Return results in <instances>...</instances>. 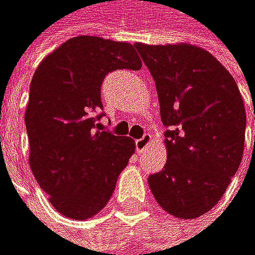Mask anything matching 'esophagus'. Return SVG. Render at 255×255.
<instances>
[{"instance_id": "obj_1", "label": "esophagus", "mask_w": 255, "mask_h": 255, "mask_svg": "<svg viewBox=\"0 0 255 255\" xmlns=\"http://www.w3.org/2000/svg\"><path fill=\"white\" fill-rule=\"evenodd\" d=\"M150 141H152V136H150L149 133H145L141 139H136V142H134V145H136V150H138V152H142V150H145V147L150 144Z\"/></svg>"}]
</instances>
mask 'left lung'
I'll return each mask as SVG.
<instances>
[{"label":"left lung","mask_w":255,"mask_h":255,"mask_svg":"<svg viewBox=\"0 0 255 255\" xmlns=\"http://www.w3.org/2000/svg\"><path fill=\"white\" fill-rule=\"evenodd\" d=\"M134 47L153 76L167 127V161L149 177L150 191L164 212L194 220L218 204L242 163V94L224 65L201 47L139 42Z\"/></svg>","instance_id":"1"}]
</instances>
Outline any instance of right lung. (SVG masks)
Here are the masks:
<instances>
[{"instance_id":"add662e5","label":"right lung","mask_w":255,"mask_h":255,"mask_svg":"<svg viewBox=\"0 0 255 255\" xmlns=\"http://www.w3.org/2000/svg\"><path fill=\"white\" fill-rule=\"evenodd\" d=\"M128 42L78 35L39 64L24 113L29 166L56 212L88 220L108 204L134 153L131 138L102 131L100 88L117 69L139 70Z\"/></svg>"}]
</instances>
